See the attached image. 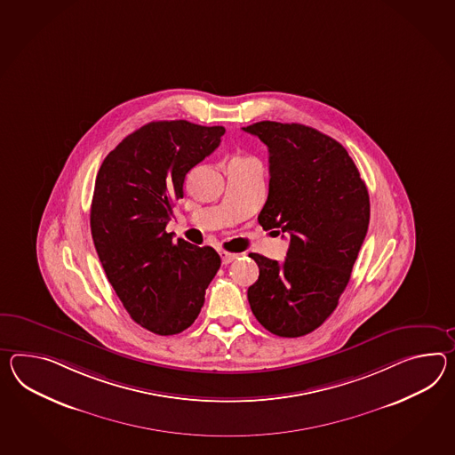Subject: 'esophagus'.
Masks as SVG:
<instances>
[{"mask_svg": "<svg viewBox=\"0 0 455 455\" xmlns=\"http://www.w3.org/2000/svg\"><path fill=\"white\" fill-rule=\"evenodd\" d=\"M220 256H222L223 265H230L232 261H235V259L238 258V255H236V253H228V251H222V253H220Z\"/></svg>", "mask_w": 455, "mask_h": 455, "instance_id": "obj_1", "label": "esophagus"}]
</instances>
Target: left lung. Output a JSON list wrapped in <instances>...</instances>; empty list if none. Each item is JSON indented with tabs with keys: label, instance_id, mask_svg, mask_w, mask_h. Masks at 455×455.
I'll list each match as a JSON object with an SVG mask.
<instances>
[{
	"label": "left lung",
	"instance_id": "obj_1",
	"mask_svg": "<svg viewBox=\"0 0 455 455\" xmlns=\"http://www.w3.org/2000/svg\"><path fill=\"white\" fill-rule=\"evenodd\" d=\"M269 153V192L258 222L288 233L286 259L250 253L259 276L248 288L258 322L279 337H302L332 314L370 222L365 182L344 146L299 123L243 128Z\"/></svg>",
	"mask_w": 455,
	"mask_h": 455
}]
</instances>
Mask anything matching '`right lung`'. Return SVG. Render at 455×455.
Returning a JSON list of instances; mask_svg holds the SVG:
<instances>
[{"instance_id":"add662e5","label":"right lung","mask_w":455,"mask_h":455,"mask_svg":"<svg viewBox=\"0 0 455 455\" xmlns=\"http://www.w3.org/2000/svg\"><path fill=\"white\" fill-rule=\"evenodd\" d=\"M223 126L151 122L128 134L101 163L90 228L101 267L136 323L157 335L190 327L220 267L212 246L166 232L186 174L212 155Z\"/></svg>"}]
</instances>
